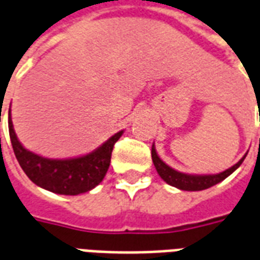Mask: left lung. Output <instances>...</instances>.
<instances>
[{"label":"left lung","instance_id":"left-lung-1","mask_svg":"<svg viewBox=\"0 0 260 260\" xmlns=\"http://www.w3.org/2000/svg\"><path fill=\"white\" fill-rule=\"evenodd\" d=\"M151 158L158 174L169 185L178 188V189H183V191H203V189L213 187L215 184L221 183L228 176H231L243 164L245 155L236 165H233L232 168L222 172V173L218 174H185L172 169L170 166L166 165L165 162L162 161L161 158L158 156L154 144H152L151 148Z\"/></svg>","mask_w":260,"mask_h":260}]
</instances>
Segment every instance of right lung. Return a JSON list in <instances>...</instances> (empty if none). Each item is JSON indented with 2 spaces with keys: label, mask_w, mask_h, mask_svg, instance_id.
<instances>
[{
  "label": "right lung",
  "mask_w": 260,
  "mask_h": 260,
  "mask_svg": "<svg viewBox=\"0 0 260 260\" xmlns=\"http://www.w3.org/2000/svg\"><path fill=\"white\" fill-rule=\"evenodd\" d=\"M122 131L90 154L69 159H49L28 151L16 136L9 112V136L21 169L38 187L59 195H79L91 191L104 180L110 165L114 144Z\"/></svg>",
  "instance_id": "right-lung-1"
}]
</instances>
